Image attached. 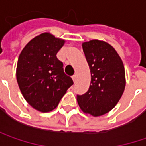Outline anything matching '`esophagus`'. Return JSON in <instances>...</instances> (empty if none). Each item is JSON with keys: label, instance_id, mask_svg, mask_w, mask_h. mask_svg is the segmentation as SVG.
<instances>
[{"label": "esophagus", "instance_id": "34e87169", "mask_svg": "<svg viewBox=\"0 0 146 146\" xmlns=\"http://www.w3.org/2000/svg\"><path fill=\"white\" fill-rule=\"evenodd\" d=\"M72 78H73V82H76V80H77V78H78V77H77V75L75 74V75H73V77H72Z\"/></svg>", "mask_w": 146, "mask_h": 146}]
</instances>
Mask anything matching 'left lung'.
Masks as SVG:
<instances>
[{"label": "left lung", "mask_w": 146, "mask_h": 146, "mask_svg": "<svg viewBox=\"0 0 146 146\" xmlns=\"http://www.w3.org/2000/svg\"><path fill=\"white\" fill-rule=\"evenodd\" d=\"M91 72L89 89L77 100L86 114L100 116L112 110L121 99L125 87L123 62L108 43L92 39L82 44Z\"/></svg>", "instance_id": "8db88e82"}]
</instances>
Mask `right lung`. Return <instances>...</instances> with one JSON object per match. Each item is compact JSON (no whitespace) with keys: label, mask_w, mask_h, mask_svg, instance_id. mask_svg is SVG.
I'll use <instances>...</instances> for the list:
<instances>
[{"label":"right lung","mask_w":146,"mask_h":146,"mask_svg":"<svg viewBox=\"0 0 146 146\" xmlns=\"http://www.w3.org/2000/svg\"><path fill=\"white\" fill-rule=\"evenodd\" d=\"M65 40L45 32L32 39L22 49L16 67V79L25 101L40 112L55 109L73 79L64 72L56 54Z\"/></svg>","instance_id":"right-lung-1"}]
</instances>
